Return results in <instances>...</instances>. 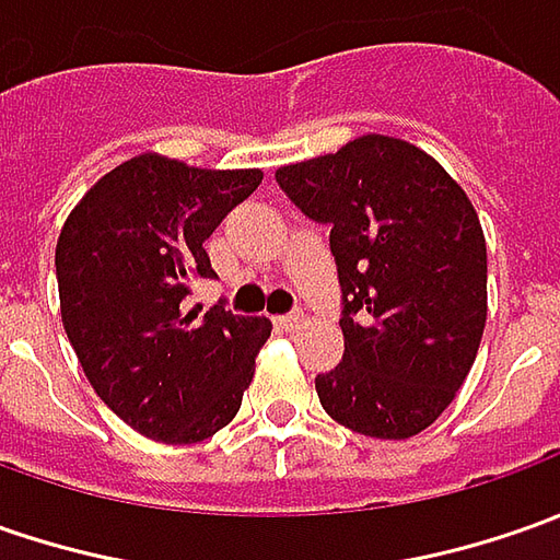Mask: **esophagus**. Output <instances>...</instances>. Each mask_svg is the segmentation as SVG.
<instances>
[{"instance_id":"1","label":"esophagus","mask_w":560,"mask_h":560,"mask_svg":"<svg viewBox=\"0 0 560 560\" xmlns=\"http://www.w3.org/2000/svg\"><path fill=\"white\" fill-rule=\"evenodd\" d=\"M276 325L279 328H284V331H294V328H300L303 325V313H288V316H276Z\"/></svg>"}]
</instances>
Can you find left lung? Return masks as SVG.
<instances>
[{
    "instance_id": "1",
    "label": "left lung",
    "mask_w": 560,
    "mask_h": 560,
    "mask_svg": "<svg viewBox=\"0 0 560 560\" xmlns=\"http://www.w3.org/2000/svg\"><path fill=\"white\" fill-rule=\"evenodd\" d=\"M276 183L331 225L343 359L316 377L322 409L377 440L431 428L471 372L487 325V238L462 185L421 148L359 136Z\"/></svg>"
}]
</instances>
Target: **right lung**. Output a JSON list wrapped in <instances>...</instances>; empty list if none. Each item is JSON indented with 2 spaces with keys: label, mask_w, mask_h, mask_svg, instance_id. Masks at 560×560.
<instances>
[{
  "label": "right lung",
  "mask_w": 560,
  "mask_h": 560,
  "mask_svg": "<svg viewBox=\"0 0 560 560\" xmlns=\"http://www.w3.org/2000/svg\"><path fill=\"white\" fill-rule=\"evenodd\" d=\"M260 183V170L139 154L92 185L58 235L70 347L107 409L151 440L201 443L242 409L269 318L198 316L183 300L217 276L203 242Z\"/></svg>",
  "instance_id": "1"
}]
</instances>
